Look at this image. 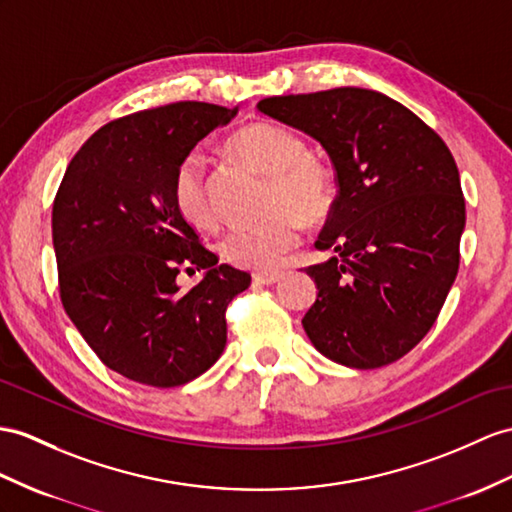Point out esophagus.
Returning <instances> with one entry per match:
<instances>
[{
  "label": "esophagus",
  "instance_id": "obj_1",
  "mask_svg": "<svg viewBox=\"0 0 512 512\" xmlns=\"http://www.w3.org/2000/svg\"><path fill=\"white\" fill-rule=\"evenodd\" d=\"M254 280L258 284H276L282 280V273L280 271H258V273H254Z\"/></svg>",
  "mask_w": 512,
  "mask_h": 512
}]
</instances>
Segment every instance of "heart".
<instances>
[{
    "label": "heart",
    "instance_id": "1",
    "mask_svg": "<svg viewBox=\"0 0 512 512\" xmlns=\"http://www.w3.org/2000/svg\"><path fill=\"white\" fill-rule=\"evenodd\" d=\"M226 149L241 165L269 178L265 210L271 219L230 230L221 241V254L236 267L271 271L302 241V221L319 223L330 217L334 176L326 162L308 154L302 136L271 121L236 130ZM171 202L193 228L217 226V206L197 156H186L173 171Z\"/></svg>",
    "mask_w": 512,
    "mask_h": 512
}]
</instances>
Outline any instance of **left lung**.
<instances>
[{
  "label": "left lung",
  "mask_w": 512,
  "mask_h": 512,
  "mask_svg": "<svg viewBox=\"0 0 512 512\" xmlns=\"http://www.w3.org/2000/svg\"><path fill=\"white\" fill-rule=\"evenodd\" d=\"M258 110L326 147L339 195L310 265L317 302L302 326L354 369L406 356L430 332L456 280L465 197L454 156L415 112L367 89L260 99Z\"/></svg>",
  "instance_id": "left-lung-1"
}]
</instances>
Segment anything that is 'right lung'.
I'll return each instance as SVG.
<instances>
[{"label":"right lung","instance_id":"add662e5","mask_svg":"<svg viewBox=\"0 0 512 512\" xmlns=\"http://www.w3.org/2000/svg\"><path fill=\"white\" fill-rule=\"evenodd\" d=\"M236 108L178 102L119 117L86 141L62 178L52 236L62 308L102 363L169 389L202 376L228 339L226 310L252 276L202 245L171 202V178ZM207 276L180 292V270Z\"/></svg>","mask_w":512,"mask_h":512}]
</instances>
